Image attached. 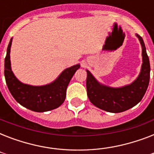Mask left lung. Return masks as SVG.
<instances>
[{
  "label": "left lung",
  "mask_w": 154,
  "mask_h": 154,
  "mask_svg": "<svg viewBox=\"0 0 154 154\" xmlns=\"http://www.w3.org/2000/svg\"><path fill=\"white\" fill-rule=\"evenodd\" d=\"M142 46V59L140 75L131 85L122 88H110L99 84L87 70L86 88L89 101L101 109L110 112H121L134 107L146 94L150 77V65L143 39L137 34Z\"/></svg>",
  "instance_id": "1"
}]
</instances>
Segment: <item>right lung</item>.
<instances>
[{
	"mask_svg": "<svg viewBox=\"0 0 154 154\" xmlns=\"http://www.w3.org/2000/svg\"><path fill=\"white\" fill-rule=\"evenodd\" d=\"M11 44L12 39L5 58V77L12 96L22 106L35 112H45L59 107L65 101L68 85L80 65H73L64 70L57 79L49 85L32 86L23 84L16 78L11 70L9 57Z\"/></svg>",
	"mask_w": 154,
	"mask_h": 154,
	"instance_id": "add662e5",
	"label": "right lung"
}]
</instances>
